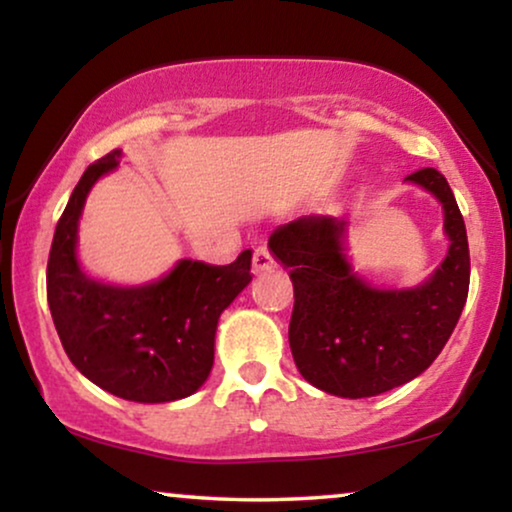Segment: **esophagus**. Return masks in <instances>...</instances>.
I'll use <instances>...</instances> for the list:
<instances>
[{
    "instance_id": "1",
    "label": "esophagus",
    "mask_w": 512,
    "mask_h": 512,
    "mask_svg": "<svg viewBox=\"0 0 512 512\" xmlns=\"http://www.w3.org/2000/svg\"><path fill=\"white\" fill-rule=\"evenodd\" d=\"M275 258H272V254L265 247H256L254 249V272L256 275H261V272H270L275 270Z\"/></svg>"
}]
</instances>
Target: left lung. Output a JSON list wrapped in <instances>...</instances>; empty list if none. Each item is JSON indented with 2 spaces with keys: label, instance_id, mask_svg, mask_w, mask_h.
<instances>
[{
  "label": "left lung",
  "instance_id": "8db88e82",
  "mask_svg": "<svg viewBox=\"0 0 512 512\" xmlns=\"http://www.w3.org/2000/svg\"><path fill=\"white\" fill-rule=\"evenodd\" d=\"M405 179L436 195L450 237L445 261L417 289H377L356 275L345 256V219L300 216L268 240L293 282V361L326 394L366 398L415 380L436 361L466 305L471 256L452 188L433 167Z\"/></svg>",
  "mask_w": 512,
  "mask_h": 512
}]
</instances>
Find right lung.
Here are the masks:
<instances>
[{
  "instance_id": "add662e5",
  "label": "right lung",
  "mask_w": 512,
  "mask_h": 512,
  "mask_svg": "<svg viewBox=\"0 0 512 512\" xmlns=\"http://www.w3.org/2000/svg\"><path fill=\"white\" fill-rule=\"evenodd\" d=\"M111 151L83 172L55 226L46 268L48 307L69 361L97 387L135 403H170L198 391L214 366L221 312L251 282V249L230 265L179 261L144 286L90 279L76 233L95 181L118 167Z\"/></svg>"
}]
</instances>
